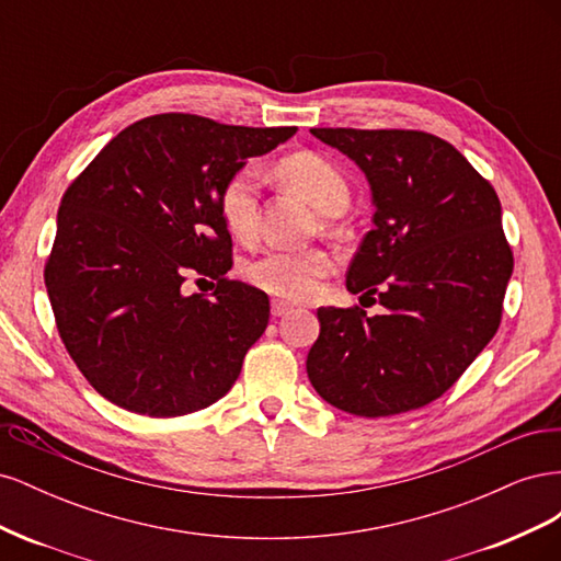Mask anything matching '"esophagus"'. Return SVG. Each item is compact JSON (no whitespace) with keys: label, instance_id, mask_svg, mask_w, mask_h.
<instances>
[{"label":"esophagus","instance_id":"1","mask_svg":"<svg viewBox=\"0 0 561 561\" xmlns=\"http://www.w3.org/2000/svg\"><path fill=\"white\" fill-rule=\"evenodd\" d=\"M293 311H295V307H290V304H287V301H280V299L271 301V316H274V318L287 316V313H293Z\"/></svg>","mask_w":561,"mask_h":561}]
</instances>
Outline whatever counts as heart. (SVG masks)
<instances>
[{
  "label": "heart",
  "mask_w": 561,
  "mask_h": 561,
  "mask_svg": "<svg viewBox=\"0 0 561 561\" xmlns=\"http://www.w3.org/2000/svg\"><path fill=\"white\" fill-rule=\"evenodd\" d=\"M276 175L311 206L325 215H339L351 198L346 175L334 161L318 151H295L276 163ZM217 213L227 231L239 241H250L260 227V175L254 168H239L217 194ZM334 268V260L322 248L266 250L243 266L250 285L280 299H309L320 280Z\"/></svg>",
  "instance_id": "obj_1"
}]
</instances>
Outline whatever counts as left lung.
Masks as SVG:
<instances>
[{"label": "left lung", "instance_id": "1", "mask_svg": "<svg viewBox=\"0 0 561 561\" xmlns=\"http://www.w3.org/2000/svg\"><path fill=\"white\" fill-rule=\"evenodd\" d=\"M360 165L377 213L346 287L371 304L318 309L307 371L355 416L419 410L449 390L501 325L513 250L501 201L468 159L423 130L311 128Z\"/></svg>", "mask_w": 561, "mask_h": 561}]
</instances>
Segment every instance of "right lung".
<instances>
[{
    "instance_id": "1",
    "label": "right lung",
    "mask_w": 561,
    "mask_h": 561,
    "mask_svg": "<svg viewBox=\"0 0 561 561\" xmlns=\"http://www.w3.org/2000/svg\"><path fill=\"white\" fill-rule=\"evenodd\" d=\"M295 130L147 116L67 186L44 280L62 344L100 396L168 419L229 393L268 325V297L227 276L231 233L217 194ZM190 275L216 290L184 296Z\"/></svg>"
}]
</instances>
